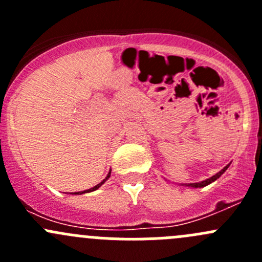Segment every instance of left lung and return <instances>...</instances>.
Returning <instances> with one entry per match:
<instances>
[{
    "label": "left lung",
    "mask_w": 262,
    "mask_h": 262,
    "mask_svg": "<svg viewBox=\"0 0 262 262\" xmlns=\"http://www.w3.org/2000/svg\"><path fill=\"white\" fill-rule=\"evenodd\" d=\"M228 167H229V165H227L226 167L222 168V170L219 171V172H216L215 175L212 176V178L207 179V180H204V181H200V182H191V184H180V185H182V186H187V187H204V186H207V185L212 184V182L215 181L216 179L221 178V176L223 175L224 172H226V170H227V168H228Z\"/></svg>",
    "instance_id": "left-lung-1"
}]
</instances>
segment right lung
Masks as SVG:
<instances>
[{
  "label": "right lung",
  "mask_w": 262,
  "mask_h": 262,
  "mask_svg": "<svg viewBox=\"0 0 262 262\" xmlns=\"http://www.w3.org/2000/svg\"><path fill=\"white\" fill-rule=\"evenodd\" d=\"M110 175H112V170H110V171H109V173H107V175H106V178H105V179H104V180H102L101 182H100V184H97V185H96V186L91 187V189H89V190H84V191H78V192H73V194H75V195H81V194H86V192H91V191H95V190H97V189H99V187H100V186H101V185H102V184H104V182H105V181H106V180H107V179H109V178H110Z\"/></svg>",
  "instance_id": "obj_1"
}]
</instances>
